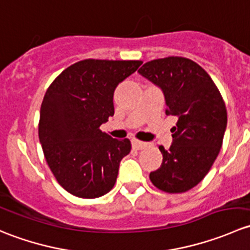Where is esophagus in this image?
Masks as SVG:
<instances>
[{"mask_svg":"<svg viewBox=\"0 0 250 250\" xmlns=\"http://www.w3.org/2000/svg\"><path fill=\"white\" fill-rule=\"evenodd\" d=\"M132 146L134 148H137V150H143V148H145L146 146H147V143H144V141L133 139L132 140Z\"/></svg>","mask_w":250,"mask_h":250,"instance_id":"34e87169","label":"esophagus"}]
</instances>
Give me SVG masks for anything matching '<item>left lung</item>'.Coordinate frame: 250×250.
Here are the masks:
<instances>
[{
  "mask_svg": "<svg viewBox=\"0 0 250 250\" xmlns=\"http://www.w3.org/2000/svg\"><path fill=\"white\" fill-rule=\"evenodd\" d=\"M139 74L161 88L166 113L178 118L173 143L150 180L169 193L185 192L207 175L223 145L228 125L225 103L213 80L195 62L181 57L151 60Z\"/></svg>",
  "mask_w": 250,
  "mask_h": 250,
  "instance_id": "obj_1",
  "label": "left lung"
}]
</instances>
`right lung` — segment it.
Masks as SVG:
<instances>
[{"label":"right lung","mask_w":250,"mask_h":250,"mask_svg":"<svg viewBox=\"0 0 250 250\" xmlns=\"http://www.w3.org/2000/svg\"><path fill=\"white\" fill-rule=\"evenodd\" d=\"M143 62L139 60L78 62L65 69L44 94L39 138L58 183L71 195L97 198L113 188L129 139L100 130L113 116V92Z\"/></svg>","instance_id":"add662e5"}]
</instances>
